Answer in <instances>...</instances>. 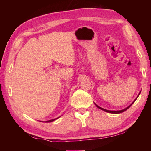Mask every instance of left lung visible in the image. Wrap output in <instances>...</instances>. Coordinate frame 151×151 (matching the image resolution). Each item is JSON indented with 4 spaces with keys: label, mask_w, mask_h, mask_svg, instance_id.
<instances>
[{
    "label": "left lung",
    "mask_w": 151,
    "mask_h": 151,
    "mask_svg": "<svg viewBox=\"0 0 151 151\" xmlns=\"http://www.w3.org/2000/svg\"><path fill=\"white\" fill-rule=\"evenodd\" d=\"M139 94H140V93L139 94V95H138V96H139ZM138 96L136 98V99L138 98ZM136 99H135V100L134 101V102L136 101ZM133 102V103H134ZM133 103H132L131 105H129V106L128 107H127V108H125L124 109H123V110H121V111H109V110H106V109H103V108H101V107H100V106H99L98 105H97V104H95V105L97 106V108H99V109H101V110H103V111H105V112H110V113H113V114H118V113H121V112H124L125 111H127V110L129 108L130 106H131L132 104H133Z\"/></svg>",
    "instance_id": "8db88e82"
}]
</instances>
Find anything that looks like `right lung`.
I'll use <instances>...</instances> for the list:
<instances>
[{
	"instance_id": "1",
	"label": "right lung",
	"mask_w": 151,
	"mask_h": 151,
	"mask_svg": "<svg viewBox=\"0 0 151 151\" xmlns=\"http://www.w3.org/2000/svg\"><path fill=\"white\" fill-rule=\"evenodd\" d=\"M57 119H52V120H50V121H46V122H52V121H54L55 120H56Z\"/></svg>"
}]
</instances>
